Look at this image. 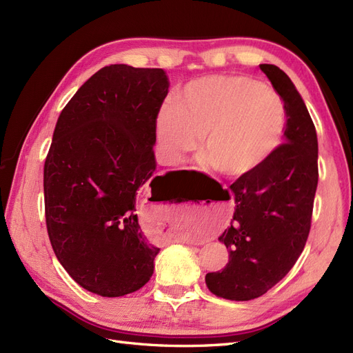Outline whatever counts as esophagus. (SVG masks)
Segmentation results:
<instances>
[{"instance_id": "obj_1", "label": "esophagus", "mask_w": 353, "mask_h": 353, "mask_svg": "<svg viewBox=\"0 0 353 353\" xmlns=\"http://www.w3.org/2000/svg\"><path fill=\"white\" fill-rule=\"evenodd\" d=\"M183 243H188V241H185V240H183Z\"/></svg>"}]
</instances>
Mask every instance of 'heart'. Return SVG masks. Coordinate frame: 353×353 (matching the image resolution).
Listing matches in <instances>:
<instances>
[{"instance_id":"heart-1","label":"heart","mask_w":353,"mask_h":353,"mask_svg":"<svg viewBox=\"0 0 353 353\" xmlns=\"http://www.w3.org/2000/svg\"><path fill=\"white\" fill-rule=\"evenodd\" d=\"M285 108L275 90L244 77H210L188 83L156 121L160 153L176 163L200 144L203 163L240 178L262 166L280 145ZM183 237H196L185 234Z\"/></svg>"}]
</instances>
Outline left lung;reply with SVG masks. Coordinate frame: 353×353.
Masks as SVG:
<instances>
[{"instance_id":"left-lung-1","label":"left lung","mask_w":353,"mask_h":353,"mask_svg":"<svg viewBox=\"0 0 353 353\" xmlns=\"http://www.w3.org/2000/svg\"><path fill=\"white\" fill-rule=\"evenodd\" d=\"M285 108L284 144L230 188L236 200L225 268L206 274L209 290L230 301H252L272 288L303 252L318 185V140L294 83L275 65H259Z\"/></svg>"}]
</instances>
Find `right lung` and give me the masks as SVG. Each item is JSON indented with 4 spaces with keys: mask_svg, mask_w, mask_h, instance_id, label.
<instances>
[{
    "mask_svg": "<svg viewBox=\"0 0 353 353\" xmlns=\"http://www.w3.org/2000/svg\"><path fill=\"white\" fill-rule=\"evenodd\" d=\"M168 88L163 69L105 66L70 99L52 134L48 237L72 279L103 297L137 292L154 271L160 249L138 222L137 196L156 170V119Z\"/></svg>",
    "mask_w": 353,
    "mask_h": 353,
    "instance_id": "add662e5",
    "label": "right lung"
}]
</instances>
